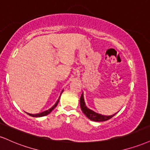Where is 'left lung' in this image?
Listing matches in <instances>:
<instances>
[{"mask_svg": "<svg viewBox=\"0 0 150 150\" xmlns=\"http://www.w3.org/2000/svg\"><path fill=\"white\" fill-rule=\"evenodd\" d=\"M80 107L81 109L83 112L84 115H86L89 120L94 121V122H105V121H107L110 119H111L112 117H113L115 116L117 113L112 115H110V116H105V115H102L100 114H98V113L95 112L89 109L88 108H86V106L85 105V103H84V97H83V93L81 95L80 97Z\"/></svg>", "mask_w": 150, "mask_h": 150, "instance_id": "1", "label": "left lung"}]
</instances>
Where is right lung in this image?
Wrapping results in <instances>:
<instances>
[{
    "instance_id": "obj_1",
    "label": "right lung",
    "mask_w": 150,
    "mask_h": 150,
    "mask_svg": "<svg viewBox=\"0 0 150 150\" xmlns=\"http://www.w3.org/2000/svg\"><path fill=\"white\" fill-rule=\"evenodd\" d=\"M59 99H60V97H59V98L58 99V100L57 101V103L54 104V105L53 106V107H52L50 109H49L48 110H46V111H44L42 112H40V113H38V114H35V115H33V114H29V113H27L28 115H30V116L31 117H44V116H46V115H47L50 114L51 112L53 110L54 108L57 107V105H58V103H59Z\"/></svg>"
}]
</instances>
